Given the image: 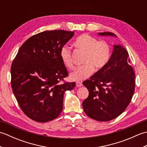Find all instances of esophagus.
<instances>
[{
	"mask_svg": "<svg viewBox=\"0 0 147 147\" xmlns=\"http://www.w3.org/2000/svg\"><path fill=\"white\" fill-rule=\"evenodd\" d=\"M82 85H82V82H76V86L80 87V86H82Z\"/></svg>",
	"mask_w": 147,
	"mask_h": 147,
	"instance_id": "34e87169",
	"label": "esophagus"
}]
</instances>
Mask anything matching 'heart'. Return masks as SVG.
I'll return each mask as SVG.
<instances>
[{"instance_id":"b5f03b06","label":"heart","mask_w":147,"mask_h":147,"mask_svg":"<svg viewBox=\"0 0 147 147\" xmlns=\"http://www.w3.org/2000/svg\"><path fill=\"white\" fill-rule=\"evenodd\" d=\"M73 46L80 51L85 53L83 55V65L78 67L70 74L71 80L82 81L87 78L96 71L100 69L107 64L111 57V47L105 41L98 40L88 34H83L74 40ZM60 57L65 67H74L72 53L69 48L62 47L60 51Z\"/></svg>"}]
</instances>
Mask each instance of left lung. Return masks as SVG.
Returning <instances> with one entry per match:
<instances>
[{"label": "left lung", "mask_w": 147, "mask_h": 147, "mask_svg": "<svg viewBox=\"0 0 147 147\" xmlns=\"http://www.w3.org/2000/svg\"><path fill=\"white\" fill-rule=\"evenodd\" d=\"M98 34L115 36L111 32ZM135 78L127 51L120 45H114L107 64L83 83L89 92L83 102L85 114L98 121H109L118 117L131 100Z\"/></svg>", "instance_id": "obj_1"}]
</instances>
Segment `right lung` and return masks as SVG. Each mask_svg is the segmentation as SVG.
Wrapping results in <instances>:
<instances>
[{"label": "right lung", "mask_w": 147, "mask_h": 147, "mask_svg": "<svg viewBox=\"0 0 147 147\" xmlns=\"http://www.w3.org/2000/svg\"><path fill=\"white\" fill-rule=\"evenodd\" d=\"M73 35L58 30L36 34L24 42L12 61V91L22 111L33 121L46 123L57 117L65 92L76 85L64 81L68 72L60 57Z\"/></svg>", "instance_id": "1"}]
</instances>
